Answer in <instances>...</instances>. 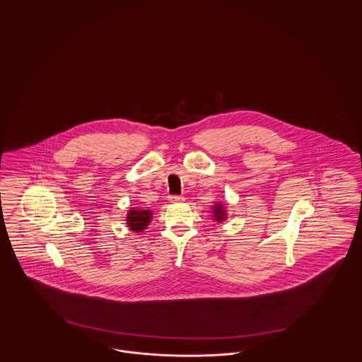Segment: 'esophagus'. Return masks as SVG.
Listing matches in <instances>:
<instances>
[{
    "instance_id": "34e87169",
    "label": "esophagus",
    "mask_w": 362,
    "mask_h": 362,
    "mask_svg": "<svg viewBox=\"0 0 362 362\" xmlns=\"http://www.w3.org/2000/svg\"><path fill=\"white\" fill-rule=\"evenodd\" d=\"M170 201H171L173 204H176V202H183V201H185V197H180V195H173V197H170Z\"/></svg>"
}]
</instances>
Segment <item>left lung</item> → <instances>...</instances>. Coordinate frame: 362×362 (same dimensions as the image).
<instances>
[{
    "mask_svg": "<svg viewBox=\"0 0 362 362\" xmlns=\"http://www.w3.org/2000/svg\"><path fill=\"white\" fill-rule=\"evenodd\" d=\"M210 214H211V220L216 223H224L225 220L228 218V210H226V205L223 201H214L213 206L210 209Z\"/></svg>",
    "mask_w": 362,
    "mask_h": 362,
    "instance_id": "left-lung-1",
    "label": "left lung"
}]
</instances>
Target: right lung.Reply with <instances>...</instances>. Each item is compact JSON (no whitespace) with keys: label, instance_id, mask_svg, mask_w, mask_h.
<instances>
[{"label":"right lung","instance_id":"1","mask_svg":"<svg viewBox=\"0 0 362 362\" xmlns=\"http://www.w3.org/2000/svg\"><path fill=\"white\" fill-rule=\"evenodd\" d=\"M153 218V211L149 207H129L126 214V225L133 232H142L148 228Z\"/></svg>","mask_w":362,"mask_h":362}]
</instances>
